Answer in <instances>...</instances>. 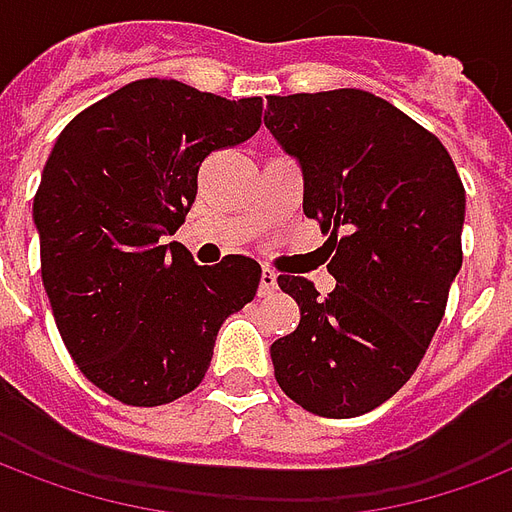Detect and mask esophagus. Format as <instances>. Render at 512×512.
I'll return each mask as SVG.
<instances>
[{
  "label": "esophagus",
  "instance_id": "1",
  "mask_svg": "<svg viewBox=\"0 0 512 512\" xmlns=\"http://www.w3.org/2000/svg\"><path fill=\"white\" fill-rule=\"evenodd\" d=\"M276 274L271 271V268H263V274H260V295L266 298V295H274L276 290Z\"/></svg>",
  "mask_w": 512,
  "mask_h": 512
}]
</instances>
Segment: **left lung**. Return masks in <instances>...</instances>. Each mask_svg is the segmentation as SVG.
I'll return each instance as SVG.
<instances>
[{
    "label": "left lung",
    "instance_id": "obj_1",
    "mask_svg": "<svg viewBox=\"0 0 512 512\" xmlns=\"http://www.w3.org/2000/svg\"><path fill=\"white\" fill-rule=\"evenodd\" d=\"M266 127L304 170V214L331 233L333 293L282 274L301 323L271 344L306 412L355 418L410 380L461 268L464 184L448 149L361 89L268 97Z\"/></svg>",
    "mask_w": 512,
    "mask_h": 512
}]
</instances>
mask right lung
<instances>
[{"mask_svg":"<svg viewBox=\"0 0 512 512\" xmlns=\"http://www.w3.org/2000/svg\"><path fill=\"white\" fill-rule=\"evenodd\" d=\"M260 97L225 100L143 78L75 116L45 162L32 217L56 328L86 380L130 407L195 391L219 325L260 285V263L195 266L173 236L211 151L260 130Z\"/></svg>","mask_w":512,"mask_h":512,"instance_id":"1","label":"right lung"}]
</instances>
